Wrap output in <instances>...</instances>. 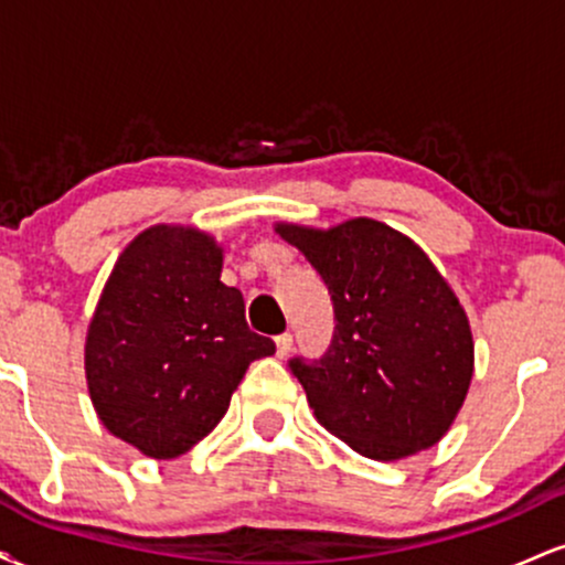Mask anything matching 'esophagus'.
Masks as SVG:
<instances>
[{
	"label": "esophagus",
	"mask_w": 565,
	"mask_h": 565,
	"mask_svg": "<svg viewBox=\"0 0 565 565\" xmlns=\"http://www.w3.org/2000/svg\"><path fill=\"white\" fill-rule=\"evenodd\" d=\"M291 350V334H278L276 337V355L278 359H287Z\"/></svg>",
	"instance_id": "34e87169"
}]
</instances>
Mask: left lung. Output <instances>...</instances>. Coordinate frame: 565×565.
I'll return each mask as SVG.
<instances>
[{
  "mask_svg": "<svg viewBox=\"0 0 565 565\" xmlns=\"http://www.w3.org/2000/svg\"><path fill=\"white\" fill-rule=\"evenodd\" d=\"M274 231L319 270L334 302L321 364L291 361L313 417L361 457L398 462L449 433L476 342L462 302L414 238L372 217Z\"/></svg>",
  "mask_w": 565,
  "mask_h": 565,
  "instance_id": "left-lung-1",
  "label": "left lung"
}]
</instances>
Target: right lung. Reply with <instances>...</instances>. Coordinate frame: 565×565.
Wrapping results in <instances>:
<instances>
[{
	"label": "right lung",
	"mask_w": 565,
	"mask_h": 565,
	"mask_svg": "<svg viewBox=\"0 0 565 565\" xmlns=\"http://www.w3.org/2000/svg\"><path fill=\"white\" fill-rule=\"evenodd\" d=\"M223 244L157 223L116 257L84 340L97 419L151 459H174L225 417L255 359L276 345L246 327L244 297L220 281Z\"/></svg>",
	"instance_id": "1"
}]
</instances>
